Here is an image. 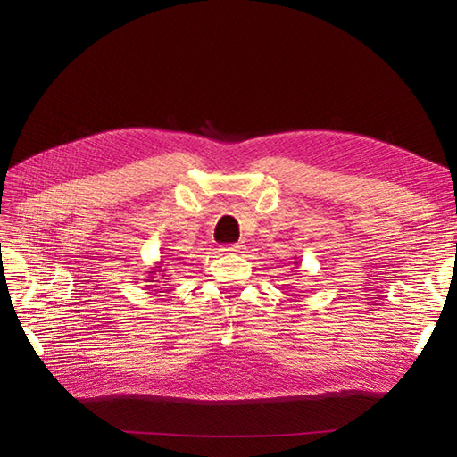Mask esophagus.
Instances as JSON below:
<instances>
[{
  "mask_svg": "<svg viewBox=\"0 0 457 457\" xmlns=\"http://www.w3.org/2000/svg\"><path fill=\"white\" fill-rule=\"evenodd\" d=\"M240 250H242L240 244H225V245H220V252H225V253H238Z\"/></svg>",
  "mask_w": 457,
  "mask_h": 457,
  "instance_id": "esophagus-1",
  "label": "esophagus"
}]
</instances>
